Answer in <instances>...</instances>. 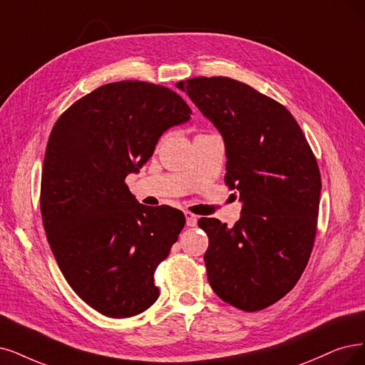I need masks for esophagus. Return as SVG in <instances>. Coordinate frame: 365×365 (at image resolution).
<instances>
[{
	"instance_id": "1",
	"label": "esophagus",
	"mask_w": 365,
	"mask_h": 365,
	"mask_svg": "<svg viewBox=\"0 0 365 365\" xmlns=\"http://www.w3.org/2000/svg\"><path fill=\"white\" fill-rule=\"evenodd\" d=\"M183 213H185V218H186V225H187V227H195V225H197V221H198L197 215H194V213L190 212V210H185Z\"/></svg>"
}]
</instances>
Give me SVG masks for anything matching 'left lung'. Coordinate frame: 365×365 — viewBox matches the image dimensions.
<instances>
[{
    "label": "left lung",
    "instance_id": "8db88e82",
    "mask_svg": "<svg viewBox=\"0 0 365 365\" xmlns=\"http://www.w3.org/2000/svg\"><path fill=\"white\" fill-rule=\"evenodd\" d=\"M225 144V185L237 190L242 213L233 227L201 218L209 237L207 279L220 298L259 312L286 296L312 254L320 171L298 121L286 106L225 76L179 83Z\"/></svg>",
    "mask_w": 365,
    "mask_h": 365
}]
</instances>
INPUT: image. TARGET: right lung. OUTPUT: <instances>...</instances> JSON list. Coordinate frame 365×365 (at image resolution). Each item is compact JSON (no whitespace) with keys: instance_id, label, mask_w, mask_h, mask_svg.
<instances>
[{"instance_id":"obj_1","label":"right lung","mask_w":365,"mask_h":365,"mask_svg":"<svg viewBox=\"0 0 365 365\" xmlns=\"http://www.w3.org/2000/svg\"><path fill=\"white\" fill-rule=\"evenodd\" d=\"M191 114L167 87L120 81L76 101L51 130L40 187L46 237L69 286L106 317L137 316L158 299L155 271L185 215L140 205L125 179Z\"/></svg>"}]
</instances>
